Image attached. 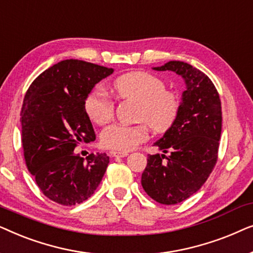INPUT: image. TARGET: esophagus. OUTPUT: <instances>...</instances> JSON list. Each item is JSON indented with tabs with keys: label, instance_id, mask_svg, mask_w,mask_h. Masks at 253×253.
Returning <instances> with one entry per match:
<instances>
[{
	"label": "esophagus",
	"instance_id": "34e87169",
	"mask_svg": "<svg viewBox=\"0 0 253 253\" xmlns=\"http://www.w3.org/2000/svg\"><path fill=\"white\" fill-rule=\"evenodd\" d=\"M110 155H112V157L124 158V157H126V155H129V153H127V152H116V151H112V152H110Z\"/></svg>",
	"mask_w": 253,
	"mask_h": 253
}]
</instances>
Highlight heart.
Returning a JSON list of instances; mask_svg holds the SVG:
<instances>
[{
  "instance_id": "heart-1",
  "label": "heart",
  "mask_w": 253,
  "mask_h": 253,
  "mask_svg": "<svg viewBox=\"0 0 253 253\" xmlns=\"http://www.w3.org/2000/svg\"><path fill=\"white\" fill-rule=\"evenodd\" d=\"M161 78L146 71H132L117 77L112 84L121 99L138 102V126L113 124L103 130L101 143L105 147L126 152L148 138V126L155 132H165L175 123L179 113L178 95L165 88ZM85 112L96 124L103 126L113 119L114 105L106 93L94 89L85 99Z\"/></svg>"
}]
</instances>
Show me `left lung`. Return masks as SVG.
I'll return each instance as SVG.
<instances>
[{"instance_id":"obj_1","label":"left lung","mask_w":253,"mask_h":253,"mask_svg":"<svg viewBox=\"0 0 253 253\" xmlns=\"http://www.w3.org/2000/svg\"><path fill=\"white\" fill-rule=\"evenodd\" d=\"M153 69L176 72L184 79L185 91L175 123L154 143L165 154L148 155L141 185L155 202L175 205L198 191L216 164L221 101L212 81L191 64L169 61Z\"/></svg>"}]
</instances>
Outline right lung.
Masks as SVG:
<instances>
[{"instance_id": "add662e5", "label": "right lung", "mask_w": 253, "mask_h": 253, "mask_svg": "<svg viewBox=\"0 0 253 253\" xmlns=\"http://www.w3.org/2000/svg\"><path fill=\"white\" fill-rule=\"evenodd\" d=\"M113 72L84 61H61L38 76L24 98L20 123L27 169L43 195L61 205L88 199L108 167L106 153L84 159L74 150L95 139L85 99Z\"/></svg>"}]
</instances>
